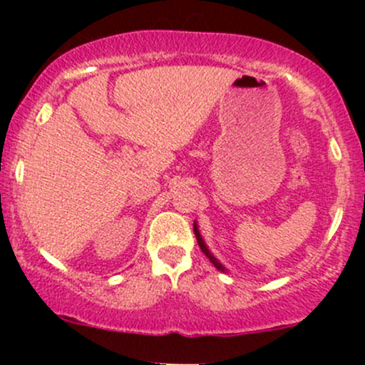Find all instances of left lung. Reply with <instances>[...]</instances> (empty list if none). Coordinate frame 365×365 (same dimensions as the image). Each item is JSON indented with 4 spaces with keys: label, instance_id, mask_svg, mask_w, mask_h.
Masks as SVG:
<instances>
[{
    "label": "left lung",
    "instance_id": "left-lung-1",
    "mask_svg": "<svg viewBox=\"0 0 365 365\" xmlns=\"http://www.w3.org/2000/svg\"><path fill=\"white\" fill-rule=\"evenodd\" d=\"M194 233H195V238H197V244H199V247H200V249H202V252H204V254H206L209 259H211V262H212V264H215V266L217 267V269H220V271H225V267H223V266H221V264L216 261V257H215V255H212V254H211V252H209V250H207V247H206V244H204V242H202V237H200L199 230H197V226H195V225H194Z\"/></svg>",
    "mask_w": 365,
    "mask_h": 365
}]
</instances>
